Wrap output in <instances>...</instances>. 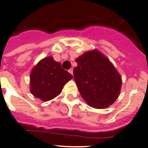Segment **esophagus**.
Returning <instances> with one entry per match:
<instances>
[{"label":"esophagus","mask_w":148,"mask_h":148,"mask_svg":"<svg viewBox=\"0 0 148 148\" xmlns=\"http://www.w3.org/2000/svg\"><path fill=\"white\" fill-rule=\"evenodd\" d=\"M69 73H70L71 75H73V69H70V70H69Z\"/></svg>","instance_id":"obj_1"}]
</instances>
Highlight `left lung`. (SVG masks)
Returning <instances> with one entry per match:
<instances>
[{
    "label": "left lung",
    "mask_w": 148,
    "mask_h": 148,
    "mask_svg": "<svg viewBox=\"0 0 148 148\" xmlns=\"http://www.w3.org/2000/svg\"><path fill=\"white\" fill-rule=\"evenodd\" d=\"M74 79L84 100L92 108H106L119 97L121 78L113 64L97 49L75 59Z\"/></svg>",
    "instance_id": "obj_1"
}]
</instances>
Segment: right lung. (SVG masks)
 Wrapping results in <instances>:
<instances>
[{
    "mask_svg": "<svg viewBox=\"0 0 148 148\" xmlns=\"http://www.w3.org/2000/svg\"><path fill=\"white\" fill-rule=\"evenodd\" d=\"M72 78L73 75L59 62L48 56L40 60L30 73V92L35 97L47 101L59 95Z\"/></svg>",
    "mask_w": 148,
    "mask_h": 148,
    "instance_id": "1",
    "label": "right lung"
}]
</instances>
